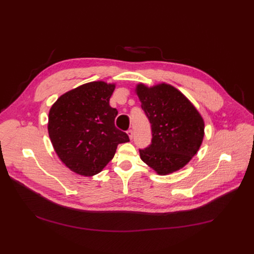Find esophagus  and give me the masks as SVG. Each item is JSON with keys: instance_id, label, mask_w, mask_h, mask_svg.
<instances>
[{"instance_id": "obj_1", "label": "esophagus", "mask_w": 254, "mask_h": 254, "mask_svg": "<svg viewBox=\"0 0 254 254\" xmlns=\"http://www.w3.org/2000/svg\"><path fill=\"white\" fill-rule=\"evenodd\" d=\"M127 134H128V137H129L130 139H132V137H133V132H132L131 129H128V130H127Z\"/></svg>"}]
</instances>
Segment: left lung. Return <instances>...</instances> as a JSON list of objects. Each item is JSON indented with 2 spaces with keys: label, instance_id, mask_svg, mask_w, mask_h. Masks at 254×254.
Wrapping results in <instances>:
<instances>
[{
  "label": "left lung",
  "instance_id": "left-lung-1",
  "mask_svg": "<svg viewBox=\"0 0 254 254\" xmlns=\"http://www.w3.org/2000/svg\"><path fill=\"white\" fill-rule=\"evenodd\" d=\"M152 125V143L139 156L158 175L166 176L185 167L199 151L204 120L193 103L174 86L138 83L134 89Z\"/></svg>",
  "mask_w": 254,
  "mask_h": 254
}]
</instances>
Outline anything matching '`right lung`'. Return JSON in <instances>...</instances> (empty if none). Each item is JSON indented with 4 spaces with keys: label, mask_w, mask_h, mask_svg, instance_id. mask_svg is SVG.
<instances>
[{
    "label": "right lung",
    "mask_w": 254,
    "mask_h": 254,
    "mask_svg": "<svg viewBox=\"0 0 254 254\" xmlns=\"http://www.w3.org/2000/svg\"><path fill=\"white\" fill-rule=\"evenodd\" d=\"M115 83L92 81L62 94L51 106L48 133L61 162L75 174L91 177L112 161L120 143L129 141L118 129V111L110 105Z\"/></svg>",
    "instance_id": "right-lung-1"
}]
</instances>
